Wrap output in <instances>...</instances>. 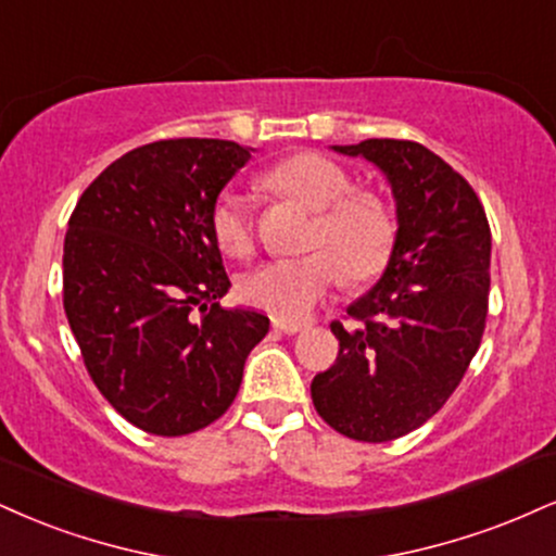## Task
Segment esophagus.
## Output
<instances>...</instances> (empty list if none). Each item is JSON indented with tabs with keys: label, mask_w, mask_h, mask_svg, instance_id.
Returning <instances> with one entry per match:
<instances>
[{
	"label": "esophagus",
	"mask_w": 556,
	"mask_h": 556,
	"mask_svg": "<svg viewBox=\"0 0 556 556\" xmlns=\"http://www.w3.org/2000/svg\"><path fill=\"white\" fill-rule=\"evenodd\" d=\"M274 329L287 333V337H295V333L305 331V324H292V320H282V318H274Z\"/></svg>",
	"instance_id": "esophagus-1"
}]
</instances>
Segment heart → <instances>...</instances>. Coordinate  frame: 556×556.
<instances>
[{"label": "heart", "mask_w": 556, "mask_h": 556, "mask_svg": "<svg viewBox=\"0 0 556 556\" xmlns=\"http://www.w3.org/2000/svg\"><path fill=\"white\" fill-rule=\"evenodd\" d=\"M269 186L316 214L313 253L274 258L240 282L245 303L282 320H303L339 279L365 282L386 269L396 245V219L376 191H352V178L333 160L303 152L287 157L269 176ZM212 230L219 249L245 256L253 249L251 202L238 191L219 193L212 206Z\"/></svg>", "instance_id": "heart-1"}]
</instances>
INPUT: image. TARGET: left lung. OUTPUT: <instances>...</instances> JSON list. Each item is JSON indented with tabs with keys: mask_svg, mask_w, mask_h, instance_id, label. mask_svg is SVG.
Instances as JSON below:
<instances>
[{
	"mask_svg": "<svg viewBox=\"0 0 556 556\" xmlns=\"http://www.w3.org/2000/svg\"><path fill=\"white\" fill-rule=\"evenodd\" d=\"M383 170L396 202V245L383 277L333 320L339 357L311 383L326 425L363 443L422 427L477 354L490 303L492 236L469 180L406 139L333 144Z\"/></svg>",
	"mask_w": 556,
	"mask_h": 556,
	"instance_id": "8db88e82",
	"label": "left lung"
}]
</instances>
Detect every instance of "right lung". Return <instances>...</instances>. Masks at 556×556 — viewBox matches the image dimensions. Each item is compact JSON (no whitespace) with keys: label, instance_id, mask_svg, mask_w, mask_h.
I'll use <instances>...</instances> for the list:
<instances>
[{"label":"right lung","instance_id":"1","mask_svg":"<svg viewBox=\"0 0 556 556\" xmlns=\"http://www.w3.org/2000/svg\"><path fill=\"white\" fill-rule=\"evenodd\" d=\"M251 160L227 139H160L87 186L64 238V313L92 383L134 427L178 438L238 396L269 318L219 305L212 206Z\"/></svg>","mask_w":556,"mask_h":556}]
</instances>
